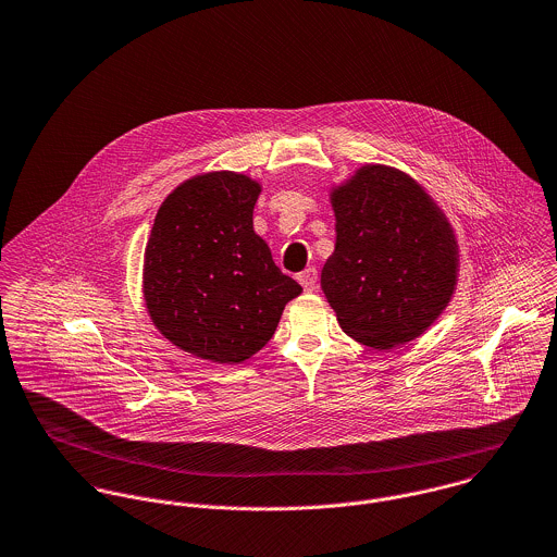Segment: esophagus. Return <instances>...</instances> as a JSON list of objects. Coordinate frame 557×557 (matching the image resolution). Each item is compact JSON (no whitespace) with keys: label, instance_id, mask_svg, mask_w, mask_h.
<instances>
[{"label":"esophagus","instance_id":"esophagus-1","mask_svg":"<svg viewBox=\"0 0 557 557\" xmlns=\"http://www.w3.org/2000/svg\"><path fill=\"white\" fill-rule=\"evenodd\" d=\"M298 281L305 287V292H309V294L315 292L318 289V270L315 268H307L305 272L298 274Z\"/></svg>","mask_w":557,"mask_h":557}]
</instances>
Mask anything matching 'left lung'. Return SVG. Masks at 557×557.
Returning <instances> with one entry per match:
<instances>
[{
    "label": "left lung",
    "instance_id": "obj_1",
    "mask_svg": "<svg viewBox=\"0 0 557 557\" xmlns=\"http://www.w3.org/2000/svg\"><path fill=\"white\" fill-rule=\"evenodd\" d=\"M334 252L321 289L338 325L377 351L424 334L446 311L459 281L455 230L409 173L369 162L332 184Z\"/></svg>",
    "mask_w": 557,
    "mask_h": 557
}]
</instances>
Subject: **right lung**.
I'll return each instance as SVG.
<instances>
[{
	"mask_svg": "<svg viewBox=\"0 0 557 557\" xmlns=\"http://www.w3.org/2000/svg\"><path fill=\"white\" fill-rule=\"evenodd\" d=\"M261 182L236 171L184 180L160 203L144 252V302L177 349L239 364L272 338L302 287L252 230Z\"/></svg>",
	"mask_w": 557,
	"mask_h": 557,
	"instance_id": "1",
	"label": "right lung"
}]
</instances>
